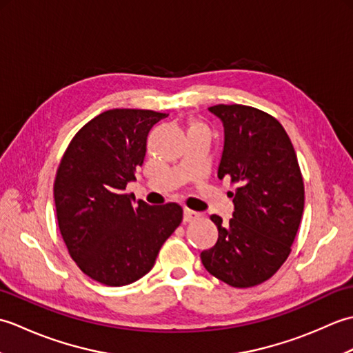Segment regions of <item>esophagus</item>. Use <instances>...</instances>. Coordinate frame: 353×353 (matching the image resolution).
<instances>
[{
  "label": "esophagus",
  "instance_id": "1",
  "mask_svg": "<svg viewBox=\"0 0 353 353\" xmlns=\"http://www.w3.org/2000/svg\"><path fill=\"white\" fill-rule=\"evenodd\" d=\"M197 216H199L197 212L191 211V209H185V211H183V223H190L192 220H196Z\"/></svg>",
  "mask_w": 353,
  "mask_h": 353
}]
</instances>
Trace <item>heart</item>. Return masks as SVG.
Returning a JSON list of instances; mask_svg holds the SVG:
<instances>
[{
	"label": "heart",
	"instance_id": "heart-1",
	"mask_svg": "<svg viewBox=\"0 0 353 353\" xmlns=\"http://www.w3.org/2000/svg\"><path fill=\"white\" fill-rule=\"evenodd\" d=\"M190 130H206V127L201 124V123H199V121H194L190 125Z\"/></svg>",
	"mask_w": 353,
	"mask_h": 353
}]
</instances>
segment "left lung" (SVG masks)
<instances>
[{"instance_id":"left-lung-1","label":"left lung","mask_w":353,"mask_h":353,"mask_svg":"<svg viewBox=\"0 0 353 353\" xmlns=\"http://www.w3.org/2000/svg\"><path fill=\"white\" fill-rule=\"evenodd\" d=\"M224 127L219 179L236 183L234 214L219 229L214 247L200 253L205 268L235 288L270 279L287 261L305 205L297 156L282 124L272 115L243 104L209 108Z\"/></svg>"}]
</instances>
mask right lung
<instances>
[{
  "label": "right lung",
  "instance_id": "obj_1",
  "mask_svg": "<svg viewBox=\"0 0 353 353\" xmlns=\"http://www.w3.org/2000/svg\"><path fill=\"white\" fill-rule=\"evenodd\" d=\"M167 114L112 109L76 133L57 168L59 229L71 258L91 279L123 287L145 276L182 223L177 203L134 201L125 186L144 162L147 137Z\"/></svg>",
  "mask_w": 353,
  "mask_h": 353
}]
</instances>
